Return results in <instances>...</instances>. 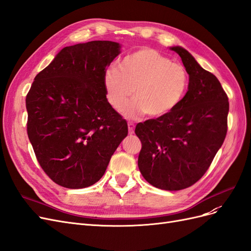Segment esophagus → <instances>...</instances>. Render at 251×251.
<instances>
[{"label":"esophagus","instance_id":"obj_1","mask_svg":"<svg viewBox=\"0 0 251 251\" xmlns=\"http://www.w3.org/2000/svg\"><path fill=\"white\" fill-rule=\"evenodd\" d=\"M127 128H128V134L130 135H133L134 134V130H135V126L132 123H128L127 124Z\"/></svg>","mask_w":251,"mask_h":251}]
</instances>
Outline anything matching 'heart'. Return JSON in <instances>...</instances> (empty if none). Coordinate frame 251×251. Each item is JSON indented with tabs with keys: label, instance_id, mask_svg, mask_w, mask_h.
<instances>
[{
	"label": "heart",
	"instance_id": "obj_1",
	"mask_svg": "<svg viewBox=\"0 0 251 251\" xmlns=\"http://www.w3.org/2000/svg\"><path fill=\"white\" fill-rule=\"evenodd\" d=\"M107 98L112 107L135 118L147 113L160 117L173 111L183 100L188 86V74L183 65L171 62L154 49L142 48L126 55L119 67L108 68L103 75Z\"/></svg>",
	"mask_w": 251,
	"mask_h": 251
}]
</instances>
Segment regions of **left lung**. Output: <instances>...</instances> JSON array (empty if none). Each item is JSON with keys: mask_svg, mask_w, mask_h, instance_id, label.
I'll use <instances>...</instances> for the list:
<instances>
[{"mask_svg": "<svg viewBox=\"0 0 251 251\" xmlns=\"http://www.w3.org/2000/svg\"><path fill=\"white\" fill-rule=\"evenodd\" d=\"M180 55L188 88L170 113L136 126L142 148L138 168L143 178L165 191L196 183L209 168L227 132L228 97L214 74L204 70L186 49L170 47Z\"/></svg>", "mask_w": 251, "mask_h": 251, "instance_id": "obj_1", "label": "left lung"}]
</instances>
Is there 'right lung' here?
I'll list each match as a JSON object with an SVG mask.
<instances>
[{"label": "right lung", "mask_w": 251, "mask_h": 251, "mask_svg": "<svg viewBox=\"0 0 251 251\" xmlns=\"http://www.w3.org/2000/svg\"><path fill=\"white\" fill-rule=\"evenodd\" d=\"M120 48L111 41L65 47L27 94L29 140L44 172L60 186L96 183L126 137V121L109 103L103 85Z\"/></svg>", "instance_id": "1"}]
</instances>
